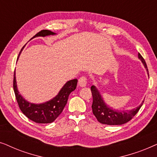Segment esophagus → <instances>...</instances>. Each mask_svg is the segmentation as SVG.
<instances>
[{"instance_id": "1", "label": "esophagus", "mask_w": 157, "mask_h": 157, "mask_svg": "<svg viewBox=\"0 0 157 157\" xmlns=\"http://www.w3.org/2000/svg\"><path fill=\"white\" fill-rule=\"evenodd\" d=\"M78 85L80 86L81 87H85L87 85V78L86 77L82 76L79 78L78 80Z\"/></svg>"}]
</instances>
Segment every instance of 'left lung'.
I'll return each mask as SVG.
<instances>
[{
  "mask_svg": "<svg viewBox=\"0 0 157 157\" xmlns=\"http://www.w3.org/2000/svg\"><path fill=\"white\" fill-rule=\"evenodd\" d=\"M138 58L139 60H141V63L144 66L145 68H147L148 72L146 62L139 53L138 54ZM91 90L92 96H93V104L91 106L93 113L98 121L103 124L121 125V124H126L136 114L144 103V101H142V103H141L139 106L133 109H131V110H115L105 103L101 94H100L99 91L95 86H92Z\"/></svg>",
  "mask_w": 157,
  "mask_h": 157,
  "instance_id": "1",
  "label": "left lung"
}]
</instances>
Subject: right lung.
Returning a JSON list of instances; mask_svg holds the SVG:
<instances>
[{
	"mask_svg": "<svg viewBox=\"0 0 157 157\" xmlns=\"http://www.w3.org/2000/svg\"><path fill=\"white\" fill-rule=\"evenodd\" d=\"M53 35H56V33L48 31V30H43L36 34L32 38L38 37V36L45 37V36ZM21 53V51L20 53ZM20 53H19L18 57L20 56ZM77 82H78V80L76 78L68 81L63 85V86L61 88L55 97L46 102L40 103V104H34V103L28 101L19 93L18 87H17L16 71H15L13 89L19 108L23 114L36 123L50 124L54 121L56 118L61 113L66 103H67L69 94L76 89Z\"/></svg>",
	"mask_w": 157,
	"mask_h": 157,
	"instance_id": "add662e5",
	"label": "right lung"
}]
</instances>
